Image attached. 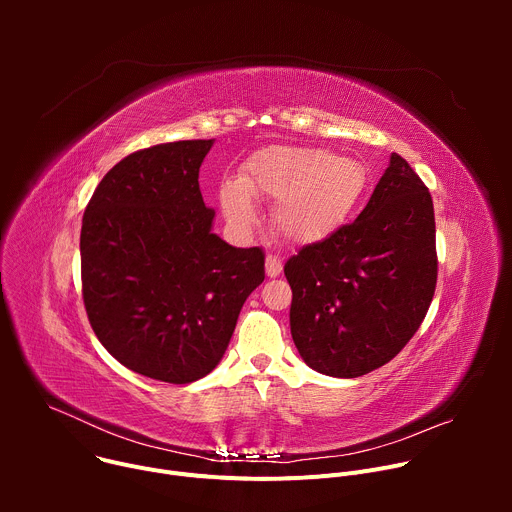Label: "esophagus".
<instances>
[{
  "label": "esophagus",
  "instance_id": "obj_1",
  "mask_svg": "<svg viewBox=\"0 0 512 512\" xmlns=\"http://www.w3.org/2000/svg\"><path fill=\"white\" fill-rule=\"evenodd\" d=\"M281 261L275 255H267L265 257V273L267 277H277L281 273Z\"/></svg>",
  "mask_w": 512,
  "mask_h": 512
}]
</instances>
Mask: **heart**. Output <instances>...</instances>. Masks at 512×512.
I'll use <instances>...</instances> for the list:
<instances>
[{"label": "heart", "mask_w": 512, "mask_h": 512, "mask_svg": "<svg viewBox=\"0 0 512 512\" xmlns=\"http://www.w3.org/2000/svg\"><path fill=\"white\" fill-rule=\"evenodd\" d=\"M369 184V170L350 156L322 148L269 145L243 166L239 180H227L218 202L235 229H249L257 210L251 195L277 200L271 223L294 245H314L336 233Z\"/></svg>", "instance_id": "heart-1"}]
</instances>
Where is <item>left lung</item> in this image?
I'll return each mask as SVG.
<instances>
[{"label":"left lung","instance_id":"left-lung-1","mask_svg":"<svg viewBox=\"0 0 512 512\" xmlns=\"http://www.w3.org/2000/svg\"><path fill=\"white\" fill-rule=\"evenodd\" d=\"M291 338L310 369L367 375L413 338L437 281L427 186L391 154L369 204L350 225L287 259Z\"/></svg>","mask_w":512,"mask_h":512}]
</instances>
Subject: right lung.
<instances>
[{
	"label": "right lung",
	"mask_w": 512,
	"mask_h": 512,
	"mask_svg": "<svg viewBox=\"0 0 512 512\" xmlns=\"http://www.w3.org/2000/svg\"><path fill=\"white\" fill-rule=\"evenodd\" d=\"M214 139L160 143L113 166L83 216L89 322L123 367L186 385L221 362L265 253L212 233L198 170Z\"/></svg>",
	"instance_id": "1"
}]
</instances>
